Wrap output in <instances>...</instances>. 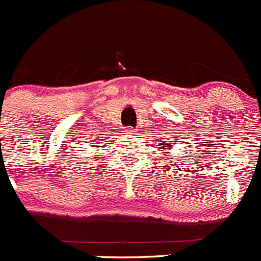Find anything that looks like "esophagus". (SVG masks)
I'll use <instances>...</instances> for the list:
<instances>
[{
    "instance_id": "1",
    "label": "esophagus",
    "mask_w": 261,
    "mask_h": 261,
    "mask_svg": "<svg viewBox=\"0 0 261 261\" xmlns=\"http://www.w3.org/2000/svg\"><path fill=\"white\" fill-rule=\"evenodd\" d=\"M124 132H125L126 135H135L136 129L130 128V126H125V128H124Z\"/></svg>"
}]
</instances>
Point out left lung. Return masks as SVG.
I'll return each mask as SVG.
<instances>
[{
	"mask_svg": "<svg viewBox=\"0 0 261 261\" xmlns=\"http://www.w3.org/2000/svg\"><path fill=\"white\" fill-rule=\"evenodd\" d=\"M163 145L165 146V145H168V143H163ZM170 145H172V143H169V147H170Z\"/></svg>",
	"mask_w": 261,
	"mask_h": 261,
	"instance_id": "obj_1",
	"label": "left lung"
}]
</instances>
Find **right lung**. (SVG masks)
Segmentation results:
<instances>
[{
  "mask_svg": "<svg viewBox=\"0 0 261 261\" xmlns=\"http://www.w3.org/2000/svg\"><path fill=\"white\" fill-rule=\"evenodd\" d=\"M95 145H97V143H95ZM93 145V147H101V146H95Z\"/></svg>",
  "mask_w": 261,
  "mask_h": 261,
  "instance_id": "obj_1",
  "label": "right lung"
}]
</instances>
